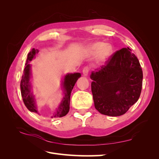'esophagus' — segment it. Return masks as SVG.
I'll return each instance as SVG.
<instances>
[{
	"label": "esophagus",
	"instance_id": "obj_1",
	"mask_svg": "<svg viewBox=\"0 0 159 159\" xmlns=\"http://www.w3.org/2000/svg\"><path fill=\"white\" fill-rule=\"evenodd\" d=\"M89 67H88V66L84 67V68L83 69V74H84V75H88V73H89Z\"/></svg>",
	"mask_w": 159,
	"mask_h": 159
}]
</instances>
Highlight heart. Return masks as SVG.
Masks as SVG:
<instances>
[{
    "mask_svg": "<svg viewBox=\"0 0 159 159\" xmlns=\"http://www.w3.org/2000/svg\"><path fill=\"white\" fill-rule=\"evenodd\" d=\"M89 52L91 54H99L100 59L105 61L112 55L113 48L111 44H106L102 42H98L90 46Z\"/></svg>",
    "mask_w": 159,
    "mask_h": 159,
    "instance_id": "obj_1",
    "label": "heart"
}]
</instances>
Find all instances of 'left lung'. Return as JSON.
<instances>
[{
    "instance_id": "8db88e82",
    "label": "left lung",
    "mask_w": 159,
    "mask_h": 159,
    "mask_svg": "<svg viewBox=\"0 0 159 159\" xmlns=\"http://www.w3.org/2000/svg\"><path fill=\"white\" fill-rule=\"evenodd\" d=\"M90 78L95 107L102 114L122 115L140 97L143 71L129 47L115 52Z\"/></svg>"
}]
</instances>
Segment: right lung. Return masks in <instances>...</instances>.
<instances>
[{"label": "right lung", "instance_id": "right-lung-1", "mask_svg": "<svg viewBox=\"0 0 159 159\" xmlns=\"http://www.w3.org/2000/svg\"><path fill=\"white\" fill-rule=\"evenodd\" d=\"M38 50L33 48L28 54L27 59L26 61V66L24 70L23 74L22 75V80L20 81V89L21 95L24 103L27 109L31 112L38 113V111L35 105V101L34 96L31 92V85L30 83V65L28 64L34 57H35ZM81 74L80 73L69 74L66 75L64 80L63 87L65 90V96L62 100L57 112L54 113L53 117H64L69 112L70 105V95L74 86L76 83L77 80L80 78Z\"/></svg>", "mask_w": 159, "mask_h": 159}]
</instances>
